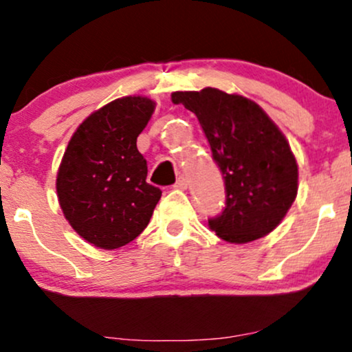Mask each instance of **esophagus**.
I'll return each instance as SVG.
<instances>
[{"label":"esophagus","mask_w":352,"mask_h":352,"mask_svg":"<svg viewBox=\"0 0 352 352\" xmlns=\"http://www.w3.org/2000/svg\"><path fill=\"white\" fill-rule=\"evenodd\" d=\"M173 187H175V188H180V190H185V188H187V187H188V180H187V177L180 175L179 179H177L175 185H173Z\"/></svg>","instance_id":"esophagus-1"}]
</instances>
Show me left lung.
I'll return each instance as SVG.
<instances>
[{
	"instance_id": "obj_1",
	"label": "left lung",
	"mask_w": 352,
	"mask_h": 352,
	"mask_svg": "<svg viewBox=\"0 0 352 352\" xmlns=\"http://www.w3.org/2000/svg\"><path fill=\"white\" fill-rule=\"evenodd\" d=\"M172 103L197 114L223 173L226 206L208 219L211 230L234 244L274 231L298 190L297 160L277 124L257 103L218 88L175 91Z\"/></svg>"
}]
</instances>
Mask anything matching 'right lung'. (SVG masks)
<instances>
[{"instance_id": "add662e5", "label": "right lung", "mask_w": 352, "mask_h": 352, "mask_svg": "<svg viewBox=\"0 0 352 352\" xmlns=\"http://www.w3.org/2000/svg\"><path fill=\"white\" fill-rule=\"evenodd\" d=\"M146 96H124L91 113L75 131L57 172L63 217L88 243L118 249L151 221L160 188L146 182L135 141L154 113Z\"/></svg>"}]
</instances>
